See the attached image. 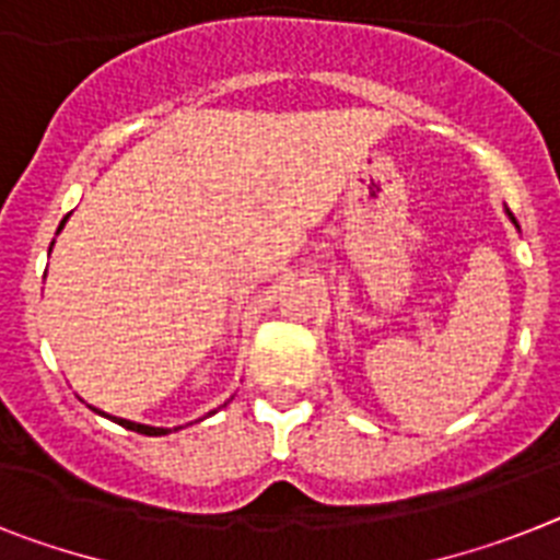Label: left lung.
Masks as SVG:
<instances>
[{
  "label": "left lung",
  "mask_w": 560,
  "mask_h": 560,
  "mask_svg": "<svg viewBox=\"0 0 560 560\" xmlns=\"http://www.w3.org/2000/svg\"><path fill=\"white\" fill-rule=\"evenodd\" d=\"M506 215H510V219H512V224H515V228H518V222H515V215H512L510 210H506Z\"/></svg>",
  "instance_id": "1"
}]
</instances>
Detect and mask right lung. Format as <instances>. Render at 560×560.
<instances>
[{"instance_id": "add662e5", "label": "right lung", "mask_w": 560, "mask_h": 560, "mask_svg": "<svg viewBox=\"0 0 560 560\" xmlns=\"http://www.w3.org/2000/svg\"><path fill=\"white\" fill-rule=\"evenodd\" d=\"M65 222H68V215H65L62 219V224H59V230H56V233H62V228H65ZM50 247H54V242H50ZM93 410H96V407H93ZM98 416H105V418H110V421H116V424L119 427H125V430H133V432H142V435H167V427H150V424H136V421H128V418H116V416H107V412H102V410H96ZM210 416V412H208Z\"/></svg>"}]
</instances>
